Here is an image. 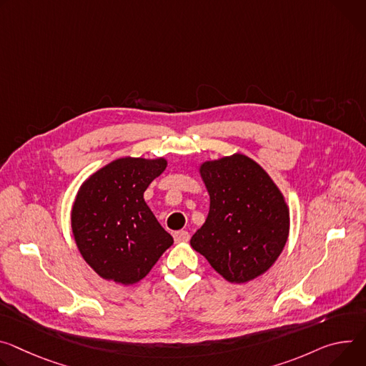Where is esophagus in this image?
Returning a JSON list of instances; mask_svg holds the SVG:
<instances>
[{
  "label": "esophagus",
  "mask_w": 366,
  "mask_h": 366,
  "mask_svg": "<svg viewBox=\"0 0 366 366\" xmlns=\"http://www.w3.org/2000/svg\"><path fill=\"white\" fill-rule=\"evenodd\" d=\"M174 239L175 242H187L189 239V234L187 230H178L174 234Z\"/></svg>",
  "instance_id": "1"
}]
</instances>
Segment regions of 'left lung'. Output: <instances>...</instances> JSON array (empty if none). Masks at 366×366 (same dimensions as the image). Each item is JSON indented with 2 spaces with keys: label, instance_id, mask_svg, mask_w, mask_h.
Instances as JSON below:
<instances>
[{
  "label": "left lung",
  "instance_id": "left-lung-1",
  "mask_svg": "<svg viewBox=\"0 0 366 366\" xmlns=\"http://www.w3.org/2000/svg\"><path fill=\"white\" fill-rule=\"evenodd\" d=\"M200 175L210 209L191 247L230 283L264 274L289 237V207L282 191L255 160L241 153L202 163Z\"/></svg>",
  "mask_w": 366,
  "mask_h": 366
}]
</instances>
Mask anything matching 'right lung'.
<instances>
[{"mask_svg": "<svg viewBox=\"0 0 366 366\" xmlns=\"http://www.w3.org/2000/svg\"><path fill=\"white\" fill-rule=\"evenodd\" d=\"M166 166L164 157L125 156L81 184L71 210V229L81 257L102 279L134 285L174 244L143 197Z\"/></svg>", "mask_w": 366, "mask_h": 366, "instance_id": "right-lung-1", "label": "right lung"}]
</instances>
